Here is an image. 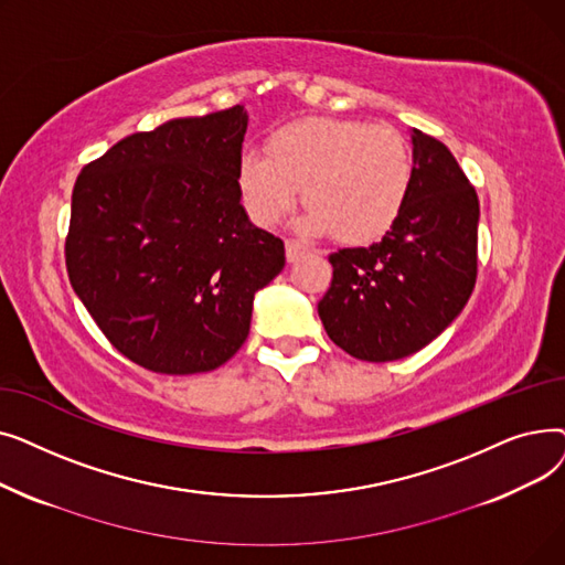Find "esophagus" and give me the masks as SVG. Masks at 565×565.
I'll use <instances>...</instances> for the list:
<instances>
[{
    "mask_svg": "<svg viewBox=\"0 0 565 565\" xmlns=\"http://www.w3.org/2000/svg\"><path fill=\"white\" fill-rule=\"evenodd\" d=\"M311 252V247L307 245V243H302V241H286V258L292 263V260H298L300 256H305V254H309Z\"/></svg>",
    "mask_w": 565,
    "mask_h": 565,
    "instance_id": "obj_1",
    "label": "esophagus"
}]
</instances>
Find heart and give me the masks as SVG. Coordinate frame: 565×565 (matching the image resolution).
<instances>
[{
    "label": "heart",
    "mask_w": 565,
    "mask_h": 565,
    "mask_svg": "<svg viewBox=\"0 0 565 565\" xmlns=\"http://www.w3.org/2000/svg\"><path fill=\"white\" fill-rule=\"evenodd\" d=\"M267 152L247 148L235 173L245 211L258 226L286 217L305 188L307 231L371 243L396 224L407 203L414 162L392 126L302 118L275 130Z\"/></svg>",
    "instance_id": "obj_1"
}]
</instances>
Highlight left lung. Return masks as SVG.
Returning <instances> with one entry per match:
<instances>
[{
    "label": "left lung",
    "instance_id": "left-lung-1",
    "mask_svg": "<svg viewBox=\"0 0 565 565\" xmlns=\"http://www.w3.org/2000/svg\"><path fill=\"white\" fill-rule=\"evenodd\" d=\"M414 175L396 224L371 247L330 256L318 302L328 337L362 362L426 348L465 309L477 284L479 196L441 141L412 128Z\"/></svg>",
    "mask_w": 565,
    "mask_h": 565
}]
</instances>
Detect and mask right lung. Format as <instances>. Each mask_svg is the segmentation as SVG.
I'll use <instances>...</instances> for the list:
<instances>
[{
	"label": "right lung",
	"instance_id": "obj_1",
	"mask_svg": "<svg viewBox=\"0 0 565 565\" xmlns=\"http://www.w3.org/2000/svg\"><path fill=\"white\" fill-rule=\"evenodd\" d=\"M243 105L135 132L77 175L68 279L109 343L164 375L213 371L249 334L284 243L241 203Z\"/></svg>",
	"mask_w": 565,
	"mask_h": 565
}]
</instances>
